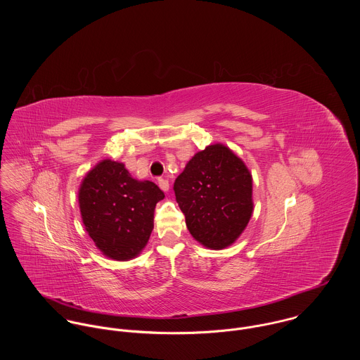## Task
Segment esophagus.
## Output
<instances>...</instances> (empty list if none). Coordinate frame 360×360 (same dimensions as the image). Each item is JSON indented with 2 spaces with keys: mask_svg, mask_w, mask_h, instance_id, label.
<instances>
[{
  "mask_svg": "<svg viewBox=\"0 0 360 360\" xmlns=\"http://www.w3.org/2000/svg\"><path fill=\"white\" fill-rule=\"evenodd\" d=\"M158 184H159V187H160V190L162 191H169V181L167 180H165V179H159L158 180Z\"/></svg>",
  "mask_w": 360,
  "mask_h": 360,
  "instance_id": "obj_1",
  "label": "esophagus"
}]
</instances>
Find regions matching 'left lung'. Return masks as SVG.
<instances>
[{
  "instance_id": "obj_1",
  "label": "left lung",
  "mask_w": 360,
  "mask_h": 360,
  "mask_svg": "<svg viewBox=\"0 0 360 360\" xmlns=\"http://www.w3.org/2000/svg\"><path fill=\"white\" fill-rule=\"evenodd\" d=\"M173 188L190 234L209 250L236 243L254 212L252 174L220 143L194 155Z\"/></svg>"
}]
</instances>
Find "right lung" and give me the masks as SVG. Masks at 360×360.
Segmentation results:
<instances>
[{"instance_id": "1", "label": "right lung", "mask_w": 360, "mask_h": 360, "mask_svg": "<svg viewBox=\"0 0 360 360\" xmlns=\"http://www.w3.org/2000/svg\"><path fill=\"white\" fill-rule=\"evenodd\" d=\"M83 224L109 259L130 260L146 248L154 229L156 204L165 198L150 180L133 179L124 163L100 160L79 188Z\"/></svg>"}]
</instances>
